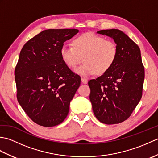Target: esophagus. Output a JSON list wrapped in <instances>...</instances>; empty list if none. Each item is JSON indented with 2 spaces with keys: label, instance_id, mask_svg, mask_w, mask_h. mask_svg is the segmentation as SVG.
<instances>
[{
  "label": "esophagus",
  "instance_id": "esophagus-1",
  "mask_svg": "<svg viewBox=\"0 0 158 158\" xmlns=\"http://www.w3.org/2000/svg\"><path fill=\"white\" fill-rule=\"evenodd\" d=\"M81 81H82L83 83H85H85H88V79H87L86 78H84V77H82Z\"/></svg>",
  "mask_w": 158,
  "mask_h": 158
}]
</instances>
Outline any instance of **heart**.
<instances>
[{
  "instance_id": "b5f03b06",
  "label": "heart",
  "mask_w": 158,
  "mask_h": 158,
  "mask_svg": "<svg viewBox=\"0 0 158 158\" xmlns=\"http://www.w3.org/2000/svg\"><path fill=\"white\" fill-rule=\"evenodd\" d=\"M73 46L64 45L60 49L61 58L66 65L76 69L82 76H90L95 73L101 75L109 70L115 63L118 54L116 43L94 33L83 34L73 40Z\"/></svg>"
}]
</instances>
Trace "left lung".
I'll list each match as a JSON object with an SVG mask.
<instances>
[{"instance_id": "8db88e82", "label": "left lung", "mask_w": 158, "mask_h": 158, "mask_svg": "<svg viewBox=\"0 0 158 158\" xmlns=\"http://www.w3.org/2000/svg\"><path fill=\"white\" fill-rule=\"evenodd\" d=\"M98 34L113 39L118 49L109 70L88 81L93 112L100 122L122 123L132 113L141 99L145 69L139 47L117 29L101 30Z\"/></svg>"}]
</instances>
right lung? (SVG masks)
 Returning a JSON list of instances; mask_svg holds the SVG:
<instances>
[{
  "label": "right lung",
  "instance_id": "1",
  "mask_svg": "<svg viewBox=\"0 0 158 158\" xmlns=\"http://www.w3.org/2000/svg\"><path fill=\"white\" fill-rule=\"evenodd\" d=\"M77 29H48L25 43L15 69L17 98L32 121L44 127L61 123L81 84L61 58L60 49Z\"/></svg>",
  "mask_w": 158,
  "mask_h": 158
}]
</instances>
